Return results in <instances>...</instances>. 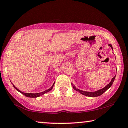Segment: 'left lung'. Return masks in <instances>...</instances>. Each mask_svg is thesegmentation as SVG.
Masks as SVG:
<instances>
[{"label":"left lung","instance_id":"left-lung-1","mask_svg":"<svg viewBox=\"0 0 128 128\" xmlns=\"http://www.w3.org/2000/svg\"><path fill=\"white\" fill-rule=\"evenodd\" d=\"M108 46H110V47L112 48V44H108ZM116 75L115 76L112 78V81H110V82L104 88L101 89V90H96L95 92H87V91H84V90H78V89H77L76 87L74 85L72 84V86H73L74 90H76V91L79 92L80 93L82 94L83 95H85V96H89V97H96V96H99L100 95H102V94L104 93V92L106 91V90H108L109 88H110L111 86H112V83H113L114 80H115V78H116Z\"/></svg>","mask_w":128,"mask_h":128}]
</instances>
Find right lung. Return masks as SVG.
<instances>
[{
  "mask_svg": "<svg viewBox=\"0 0 128 128\" xmlns=\"http://www.w3.org/2000/svg\"><path fill=\"white\" fill-rule=\"evenodd\" d=\"M54 84H55V83H54V84L52 85V86L51 87V88H49V89H48L47 90H44V91L42 92H40V93H36V94L25 93V92H23L21 91V90H18V89L17 88H16V87L15 86H14V85H13V86L15 88H16V90H18V92H20V93H21L22 94H23V95H25V96H26V97H29V98H37V97H39V96H42V95H44V94L47 93L48 92L50 91V90H52V89L54 86Z\"/></svg>",
  "mask_w": 128,
  "mask_h": 128,
  "instance_id": "1",
  "label": "right lung"
}]
</instances>
